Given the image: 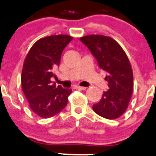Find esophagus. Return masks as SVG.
<instances>
[{
    "label": "esophagus",
    "mask_w": 156,
    "mask_h": 156,
    "mask_svg": "<svg viewBox=\"0 0 156 156\" xmlns=\"http://www.w3.org/2000/svg\"><path fill=\"white\" fill-rule=\"evenodd\" d=\"M75 88H76V89H80V90H85V87H81V86H78V85H77V86H75Z\"/></svg>",
    "instance_id": "1"
}]
</instances>
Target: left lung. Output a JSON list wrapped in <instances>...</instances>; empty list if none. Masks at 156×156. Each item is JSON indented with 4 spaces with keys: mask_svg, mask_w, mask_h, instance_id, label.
<instances>
[{
    "mask_svg": "<svg viewBox=\"0 0 156 156\" xmlns=\"http://www.w3.org/2000/svg\"><path fill=\"white\" fill-rule=\"evenodd\" d=\"M91 51L101 69L109 89L92 108L98 115L115 119L126 112L133 89V73L127 55L113 38L103 35H88L80 38Z\"/></svg>",
    "mask_w": 156,
    "mask_h": 156,
    "instance_id": "left-lung-1",
    "label": "left lung"
}]
</instances>
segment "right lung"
I'll use <instances>...</instances> for the list:
<instances>
[{"mask_svg":"<svg viewBox=\"0 0 156 156\" xmlns=\"http://www.w3.org/2000/svg\"><path fill=\"white\" fill-rule=\"evenodd\" d=\"M72 40L68 35H52L39 39L26 56L21 74L23 92L30 109L41 118H51L66 107L70 88L52 83L54 68L60 64L61 56Z\"/></svg>","mask_w":156,"mask_h":156,"instance_id":"1","label":"right lung"}]
</instances>
